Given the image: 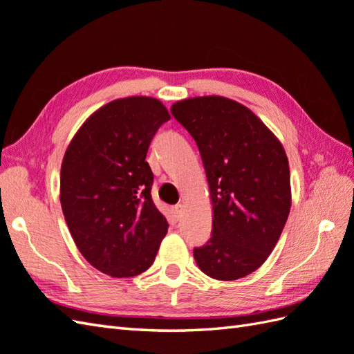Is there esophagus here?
Masks as SVG:
<instances>
[{
    "label": "esophagus",
    "instance_id": "34e87169",
    "mask_svg": "<svg viewBox=\"0 0 354 354\" xmlns=\"http://www.w3.org/2000/svg\"><path fill=\"white\" fill-rule=\"evenodd\" d=\"M183 211H184L183 205H180V203L175 205V207H174V216H175L176 218H180V217H183Z\"/></svg>",
    "mask_w": 354,
    "mask_h": 354
}]
</instances>
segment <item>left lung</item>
Segmentation results:
<instances>
[{"label": "left lung", "mask_w": 354, "mask_h": 354, "mask_svg": "<svg viewBox=\"0 0 354 354\" xmlns=\"http://www.w3.org/2000/svg\"><path fill=\"white\" fill-rule=\"evenodd\" d=\"M199 147L212 202L211 238L194 248L212 279L235 281L264 264L291 208L285 149L258 116L221 96L179 101L170 109Z\"/></svg>", "instance_id": "1"}]
</instances>
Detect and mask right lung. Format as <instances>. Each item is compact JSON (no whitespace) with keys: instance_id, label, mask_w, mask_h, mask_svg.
I'll return each mask as SVG.
<instances>
[{"instance_id":"1","label":"right lung","mask_w":354,"mask_h":354,"mask_svg":"<svg viewBox=\"0 0 354 354\" xmlns=\"http://www.w3.org/2000/svg\"><path fill=\"white\" fill-rule=\"evenodd\" d=\"M170 114L158 100L131 96L90 116L66 149L60 202L71 235L95 268L133 277L152 266L169 223L152 201L146 161Z\"/></svg>"}]
</instances>
